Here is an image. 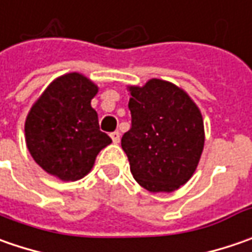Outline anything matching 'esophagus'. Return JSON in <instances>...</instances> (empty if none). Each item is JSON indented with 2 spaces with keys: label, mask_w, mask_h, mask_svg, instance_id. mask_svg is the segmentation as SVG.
I'll return each mask as SVG.
<instances>
[{
  "label": "esophagus",
  "mask_w": 252,
  "mask_h": 252,
  "mask_svg": "<svg viewBox=\"0 0 252 252\" xmlns=\"http://www.w3.org/2000/svg\"><path fill=\"white\" fill-rule=\"evenodd\" d=\"M111 139L115 144H118L121 141V133L119 131H113V133H111Z\"/></svg>",
  "instance_id": "34e87169"
}]
</instances>
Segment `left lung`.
Returning <instances> with one entry per match:
<instances>
[{"instance_id":"left-lung-1","label":"left lung","mask_w":252,"mask_h":252,"mask_svg":"<svg viewBox=\"0 0 252 252\" xmlns=\"http://www.w3.org/2000/svg\"><path fill=\"white\" fill-rule=\"evenodd\" d=\"M131 127L122 137L133 178L150 192H172L198 167L205 129L202 113L187 92L153 78L129 87Z\"/></svg>"}]
</instances>
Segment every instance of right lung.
<instances>
[{
    "label": "right lung",
    "instance_id": "obj_1",
    "mask_svg": "<svg viewBox=\"0 0 252 252\" xmlns=\"http://www.w3.org/2000/svg\"><path fill=\"white\" fill-rule=\"evenodd\" d=\"M98 87L80 73L56 78L26 116L25 137L33 160L62 181L84 178L98 153L111 144L91 106Z\"/></svg>",
    "mask_w": 252,
    "mask_h": 252
}]
</instances>
